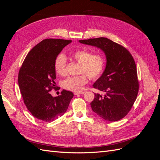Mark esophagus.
<instances>
[{
	"instance_id": "1",
	"label": "esophagus",
	"mask_w": 160,
	"mask_h": 160,
	"mask_svg": "<svg viewBox=\"0 0 160 160\" xmlns=\"http://www.w3.org/2000/svg\"><path fill=\"white\" fill-rule=\"evenodd\" d=\"M85 93V91H81V92H75V93H74L75 95H82V94H84Z\"/></svg>"
}]
</instances>
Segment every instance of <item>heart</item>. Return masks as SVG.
Returning <instances> with one entry per match:
<instances>
[{"mask_svg": "<svg viewBox=\"0 0 160 160\" xmlns=\"http://www.w3.org/2000/svg\"><path fill=\"white\" fill-rule=\"evenodd\" d=\"M74 59L81 64L78 76H71L62 81V87L67 90L78 92L88 83V77L95 80L102 75L105 67V58L100 54H93L88 50H77L72 53ZM67 57L60 53L55 58L54 68L57 73L61 76L67 74Z\"/></svg>", "mask_w": 160, "mask_h": 160, "instance_id": "1", "label": "heart"}]
</instances>
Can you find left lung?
I'll list each match as a JSON object with an SVG mask.
<instances>
[{"label":"left lung","instance_id":"left-lung-1","mask_svg":"<svg viewBox=\"0 0 160 160\" xmlns=\"http://www.w3.org/2000/svg\"><path fill=\"white\" fill-rule=\"evenodd\" d=\"M79 42L99 48L107 59L102 75L93 85L94 88L105 92V95L94 93L92 110L109 122L123 118L132 109L139 91L137 68L132 55L125 47L108 38Z\"/></svg>","mask_w":160,"mask_h":160}]
</instances>
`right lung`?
I'll return each instance as SVG.
<instances>
[{
	"label": "right lung",
	"mask_w": 160,
	"mask_h": 160,
	"mask_svg": "<svg viewBox=\"0 0 160 160\" xmlns=\"http://www.w3.org/2000/svg\"><path fill=\"white\" fill-rule=\"evenodd\" d=\"M70 40L47 38L28 53L18 72V83L24 103L34 117L51 122L61 117L68 109L73 93L62 90L52 97L49 92L55 89L54 62Z\"/></svg>",
	"instance_id": "right-lung-1"
}]
</instances>
